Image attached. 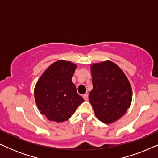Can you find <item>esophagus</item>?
I'll use <instances>...</instances> for the list:
<instances>
[{"instance_id":"34e87169","label":"esophagus","mask_w":158,"mask_h":158,"mask_svg":"<svg viewBox=\"0 0 158 158\" xmlns=\"http://www.w3.org/2000/svg\"><path fill=\"white\" fill-rule=\"evenodd\" d=\"M83 98L85 101H88V94L83 95Z\"/></svg>"}]
</instances>
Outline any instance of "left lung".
I'll list each match as a JSON object with an SVG mask.
<instances>
[{"label": "left lung", "mask_w": 158, "mask_h": 158, "mask_svg": "<svg viewBox=\"0 0 158 158\" xmlns=\"http://www.w3.org/2000/svg\"><path fill=\"white\" fill-rule=\"evenodd\" d=\"M93 89L89 101L96 118L111 124L124 115L132 98L131 85L124 72L111 61L90 66Z\"/></svg>", "instance_id": "8db88e82"}]
</instances>
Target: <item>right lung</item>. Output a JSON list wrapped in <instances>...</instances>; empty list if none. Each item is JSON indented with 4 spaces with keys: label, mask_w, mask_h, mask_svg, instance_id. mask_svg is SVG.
I'll list each match as a JSON object with an SVG mask.
<instances>
[{
    "label": "right lung",
    "mask_w": 158,
    "mask_h": 158,
    "mask_svg": "<svg viewBox=\"0 0 158 158\" xmlns=\"http://www.w3.org/2000/svg\"><path fill=\"white\" fill-rule=\"evenodd\" d=\"M77 65L65 60L54 62L43 73L34 88L40 113L49 121L62 122L71 117L84 101L72 82Z\"/></svg>",
    "instance_id": "obj_1"
}]
</instances>
